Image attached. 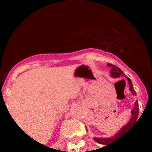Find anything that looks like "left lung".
<instances>
[{"label":"left lung","mask_w":152,"mask_h":152,"mask_svg":"<svg viewBox=\"0 0 152 152\" xmlns=\"http://www.w3.org/2000/svg\"><path fill=\"white\" fill-rule=\"evenodd\" d=\"M109 67H110V76L113 77V78H118V77H121V76H125V74L121 71V69H119L118 67L115 66L112 64H107ZM126 79H127L128 82H129V90L131 91V92L132 93L133 95H137V93L135 91L134 88L132 87V81L129 77L126 76ZM138 114H139V105H138V102L136 101L134 104V108L132 110V118L130 119V121L128 122V124L124 126L123 128H121L119 132H118L116 133L113 137H110V138H94L95 141L99 143V144H104L105 147L108 146L109 144H112V142L115 141L116 140H118L119 137L121 136V135L125 134V132H126L129 129L131 126H132L133 124H135V122L137 121V118H138Z\"/></svg>","instance_id":"left-lung-1"}]
</instances>
